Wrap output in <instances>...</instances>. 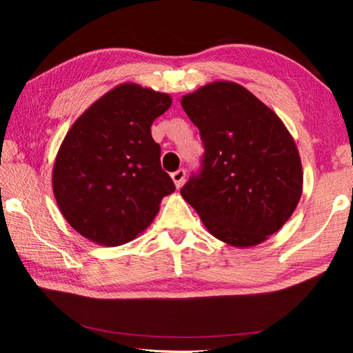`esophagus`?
Returning <instances> with one entry per match:
<instances>
[{
	"label": "esophagus",
	"mask_w": 353,
	"mask_h": 353,
	"mask_svg": "<svg viewBox=\"0 0 353 353\" xmlns=\"http://www.w3.org/2000/svg\"><path fill=\"white\" fill-rule=\"evenodd\" d=\"M172 179H174V184H175V187L176 188H179L181 185L184 184V179H185V170L184 169H178L176 172H174L172 175Z\"/></svg>",
	"instance_id": "esophagus-1"
}]
</instances>
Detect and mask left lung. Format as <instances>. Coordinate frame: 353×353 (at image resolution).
<instances>
[{
	"mask_svg": "<svg viewBox=\"0 0 353 353\" xmlns=\"http://www.w3.org/2000/svg\"><path fill=\"white\" fill-rule=\"evenodd\" d=\"M205 145L200 170L181 188L213 237L250 248L292 216L303 174L296 143L268 105L230 81L181 100Z\"/></svg>",
	"mask_w": 353,
	"mask_h": 353,
	"instance_id": "obj_1",
	"label": "left lung"
}]
</instances>
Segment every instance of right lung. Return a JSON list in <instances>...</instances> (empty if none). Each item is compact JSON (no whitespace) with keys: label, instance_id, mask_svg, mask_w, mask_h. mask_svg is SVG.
Here are the masks:
<instances>
[{"label":"right lung","instance_id":"obj_1","mask_svg":"<svg viewBox=\"0 0 353 353\" xmlns=\"http://www.w3.org/2000/svg\"><path fill=\"white\" fill-rule=\"evenodd\" d=\"M170 103L165 92L122 83L72 125L52 168V191L63 216L85 239L103 245L134 240L175 191L150 131Z\"/></svg>","mask_w":353,"mask_h":353}]
</instances>
